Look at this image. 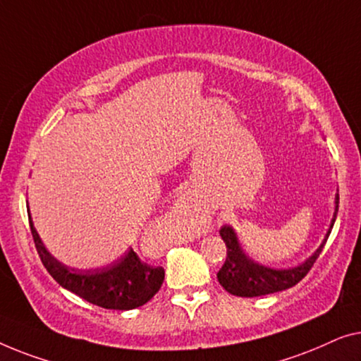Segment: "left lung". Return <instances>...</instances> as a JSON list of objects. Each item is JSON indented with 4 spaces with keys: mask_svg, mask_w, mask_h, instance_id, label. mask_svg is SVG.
<instances>
[{
    "mask_svg": "<svg viewBox=\"0 0 361 361\" xmlns=\"http://www.w3.org/2000/svg\"><path fill=\"white\" fill-rule=\"evenodd\" d=\"M338 211V195L335 196V212L334 219L331 222V229H329L326 238L321 243V247L314 252L312 257H309L302 265H298L294 268H288V270H275V268H268L263 265H258L245 255L242 250L240 243L235 232L231 226L221 227V237L227 247V257L222 268L217 273V281L221 286L226 289L227 293L233 294V296L240 298H257L265 296V294L278 293L283 289L293 288L307 275L314 263H316L317 257L321 255L324 245H326L329 235L334 227L335 217H337Z\"/></svg>",
    "mask_w": 361,
    "mask_h": 361,
    "instance_id": "left-lung-1",
    "label": "left lung"
}]
</instances>
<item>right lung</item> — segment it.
Wrapping results in <instances>:
<instances>
[{
	"label": "right lung",
	"instance_id": "right-lung-1",
	"mask_svg": "<svg viewBox=\"0 0 361 361\" xmlns=\"http://www.w3.org/2000/svg\"><path fill=\"white\" fill-rule=\"evenodd\" d=\"M27 214L30 233H32L40 260L47 268L50 276L62 288L96 306L118 309V311H129V309L144 306L159 293L165 278V270L161 267L147 265L132 248L119 262L106 268L78 270V268L63 265L44 247L29 211Z\"/></svg>",
	"mask_w": 361,
	"mask_h": 361
}]
</instances>
